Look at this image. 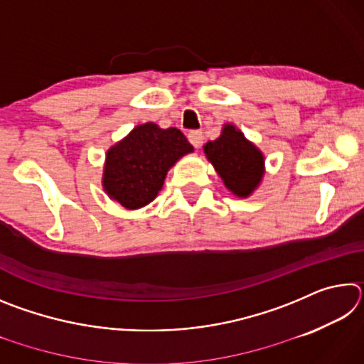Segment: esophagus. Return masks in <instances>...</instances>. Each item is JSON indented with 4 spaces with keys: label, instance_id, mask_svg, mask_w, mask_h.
Returning <instances> with one entry per match:
<instances>
[{
    "label": "esophagus",
    "instance_id": "esophagus-1",
    "mask_svg": "<svg viewBox=\"0 0 364 364\" xmlns=\"http://www.w3.org/2000/svg\"><path fill=\"white\" fill-rule=\"evenodd\" d=\"M188 138H189V143L193 144L194 147H197V149H199V147L202 146V141H204V136H202V132H199V130L189 132Z\"/></svg>",
    "mask_w": 364,
    "mask_h": 364
}]
</instances>
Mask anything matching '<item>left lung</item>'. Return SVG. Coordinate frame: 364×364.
<instances>
[{
	"label": "left lung",
	"mask_w": 364,
	"mask_h": 364,
	"mask_svg": "<svg viewBox=\"0 0 364 364\" xmlns=\"http://www.w3.org/2000/svg\"><path fill=\"white\" fill-rule=\"evenodd\" d=\"M204 154L231 194L245 199L260 186L263 152L232 123H225L220 136L204 144Z\"/></svg>",
	"instance_id": "1"
}]
</instances>
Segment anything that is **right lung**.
I'll return each instance as SVG.
<instances>
[{
    "label": "right lung",
    "instance_id": "right-lung-1",
    "mask_svg": "<svg viewBox=\"0 0 364 364\" xmlns=\"http://www.w3.org/2000/svg\"><path fill=\"white\" fill-rule=\"evenodd\" d=\"M191 152L194 147L178 128L141 123L107 149L104 193L127 210L146 207L160 193L168 170Z\"/></svg>",
    "mask_w": 364,
    "mask_h": 364
}]
</instances>
